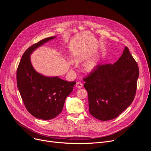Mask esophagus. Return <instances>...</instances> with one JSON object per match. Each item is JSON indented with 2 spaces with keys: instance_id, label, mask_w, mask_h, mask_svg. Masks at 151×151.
Returning <instances> with one entry per match:
<instances>
[{
  "instance_id": "1",
  "label": "esophagus",
  "mask_w": 151,
  "mask_h": 151,
  "mask_svg": "<svg viewBox=\"0 0 151 151\" xmlns=\"http://www.w3.org/2000/svg\"><path fill=\"white\" fill-rule=\"evenodd\" d=\"M76 86L78 88H81L83 87V83L80 81H78L76 82Z\"/></svg>"
}]
</instances>
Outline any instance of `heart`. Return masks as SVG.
I'll return each instance as SVG.
<instances>
[{
  "label": "heart",
  "mask_w": 151,
  "mask_h": 151,
  "mask_svg": "<svg viewBox=\"0 0 151 151\" xmlns=\"http://www.w3.org/2000/svg\"><path fill=\"white\" fill-rule=\"evenodd\" d=\"M94 67H95V63L93 62H90L86 65V69L88 71H91L94 68Z\"/></svg>",
  "instance_id": "obj_1"
}]
</instances>
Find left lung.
Wrapping results in <instances>:
<instances>
[{
    "mask_svg": "<svg viewBox=\"0 0 151 151\" xmlns=\"http://www.w3.org/2000/svg\"><path fill=\"white\" fill-rule=\"evenodd\" d=\"M138 76V65L127 46L114 64L97 65L83 79L90 114L102 121L116 118L133 102Z\"/></svg>",
    "mask_w": 151,
    "mask_h": 151,
    "instance_id": "obj_1",
    "label": "left lung"
}]
</instances>
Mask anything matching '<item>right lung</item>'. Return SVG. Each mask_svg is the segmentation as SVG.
Instances as JSON below:
<instances>
[{
	"label": "right lung",
	"mask_w": 151,
	"mask_h": 151,
	"mask_svg": "<svg viewBox=\"0 0 151 151\" xmlns=\"http://www.w3.org/2000/svg\"><path fill=\"white\" fill-rule=\"evenodd\" d=\"M55 37L44 39L30 46L22 55L17 71V87L26 109L32 116L44 120L54 119L60 114L65 99L76 84L57 76H44L32 66V52Z\"/></svg>",
	"instance_id": "1"
}]
</instances>
